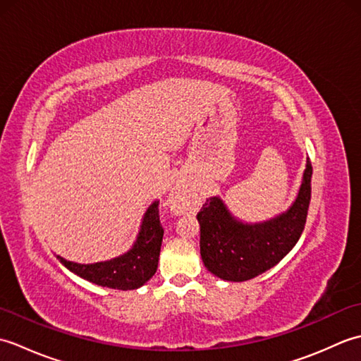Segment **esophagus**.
I'll return each mask as SVG.
<instances>
[{
    "instance_id": "1",
    "label": "esophagus",
    "mask_w": 361,
    "mask_h": 361,
    "mask_svg": "<svg viewBox=\"0 0 361 361\" xmlns=\"http://www.w3.org/2000/svg\"><path fill=\"white\" fill-rule=\"evenodd\" d=\"M195 197L192 194V190L185 188V186H176L171 192V197H169V202H171V209L175 214H185L190 211V208L194 206Z\"/></svg>"
}]
</instances>
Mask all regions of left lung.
Returning a JSON list of instances; mask_svg holds the SVG:
<instances>
[{"mask_svg": "<svg viewBox=\"0 0 361 361\" xmlns=\"http://www.w3.org/2000/svg\"><path fill=\"white\" fill-rule=\"evenodd\" d=\"M310 181L312 164L307 158L295 202L287 211L256 224L234 217L219 195L209 197L197 214L204 267L220 279L243 282L279 264L304 231Z\"/></svg>", "mask_w": 361, "mask_h": 361, "instance_id": "1", "label": "left lung"}]
</instances>
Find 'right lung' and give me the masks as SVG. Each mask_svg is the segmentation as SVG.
Instances as JSON below:
<instances>
[{"label":"right lung","instance_id":"obj_1","mask_svg":"<svg viewBox=\"0 0 361 361\" xmlns=\"http://www.w3.org/2000/svg\"><path fill=\"white\" fill-rule=\"evenodd\" d=\"M159 202H153L144 212L136 240L124 255L94 264H78L56 255L60 264L80 278L101 287L136 290L157 273L164 229L159 224Z\"/></svg>","mask_w":361,"mask_h":361}]
</instances>
